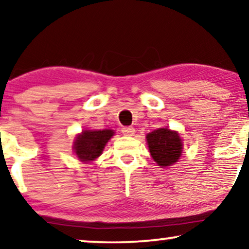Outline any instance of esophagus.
<instances>
[{
	"label": "esophagus",
	"instance_id": "34e87169",
	"mask_svg": "<svg viewBox=\"0 0 249 249\" xmlns=\"http://www.w3.org/2000/svg\"><path fill=\"white\" fill-rule=\"evenodd\" d=\"M121 131L124 136H134L135 134V129L132 127H124L121 129Z\"/></svg>",
	"mask_w": 249,
	"mask_h": 249
}]
</instances>
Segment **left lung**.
<instances>
[{
    "instance_id": "1",
    "label": "left lung",
    "mask_w": 249,
    "mask_h": 249,
    "mask_svg": "<svg viewBox=\"0 0 249 249\" xmlns=\"http://www.w3.org/2000/svg\"><path fill=\"white\" fill-rule=\"evenodd\" d=\"M152 158L160 166L166 168L178 162L182 153V142L177 131L159 128L146 136Z\"/></svg>"
}]
</instances>
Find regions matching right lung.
<instances>
[{
  "label": "right lung",
  "mask_w": 249,
  "mask_h": 249,
  "mask_svg": "<svg viewBox=\"0 0 249 249\" xmlns=\"http://www.w3.org/2000/svg\"><path fill=\"white\" fill-rule=\"evenodd\" d=\"M114 131L111 129L103 130H84L73 142V149L81 162H90L102 154L107 142L110 141Z\"/></svg>",
  "instance_id": "right-lung-1"
}]
</instances>
